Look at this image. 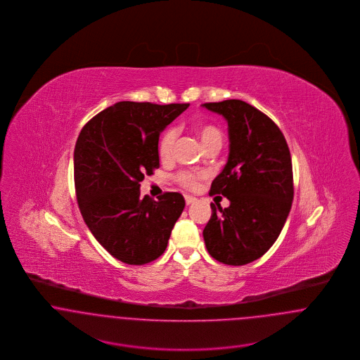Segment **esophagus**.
<instances>
[{"instance_id":"34e87169","label":"esophagus","mask_w":360,"mask_h":360,"mask_svg":"<svg viewBox=\"0 0 360 360\" xmlns=\"http://www.w3.org/2000/svg\"><path fill=\"white\" fill-rule=\"evenodd\" d=\"M197 200L194 198V197H191V195H185V202H186V205H191V204H194Z\"/></svg>"}]
</instances>
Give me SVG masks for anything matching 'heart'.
<instances>
[{
  "mask_svg": "<svg viewBox=\"0 0 360 360\" xmlns=\"http://www.w3.org/2000/svg\"><path fill=\"white\" fill-rule=\"evenodd\" d=\"M195 132L201 140V144L204 148L209 147H221L223 144V132L220 128L212 124H201L195 128ZM176 140V129L169 128L163 132V135L159 139L158 143V154L162 160H167L172 158L174 151V144ZM206 175L204 172H181L176 175V181L186 188H194L201 179H204Z\"/></svg>",
  "mask_w": 360,
  "mask_h": 360,
  "instance_id": "b5f03b06",
  "label": "heart"
}]
</instances>
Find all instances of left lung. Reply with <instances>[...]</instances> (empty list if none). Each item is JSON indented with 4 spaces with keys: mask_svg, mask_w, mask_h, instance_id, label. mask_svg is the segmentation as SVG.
I'll return each mask as SVG.
<instances>
[{
    "mask_svg": "<svg viewBox=\"0 0 360 360\" xmlns=\"http://www.w3.org/2000/svg\"><path fill=\"white\" fill-rule=\"evenodd\" d=\"M202 106L228 121L229 134L228 162L209 194L231 204H210L206 250L224 264L243 266L263 257L286 223L294 195L290 151L278 125L255 106L241 100Z\"/></svg>",
    "mask_w": 360,
    "mask_h": 360,
    "instance_id": "1",
    "label": "left lung"
}]
</instances>
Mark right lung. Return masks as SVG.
<instances>
[{
  "label": "right lung",
  "mask_w": 360,
  "mask_h": 360,
  "mask_svg": "<svg viewBox=\"0 0 360 360\" xmlns=\"http://www.w3.org/2000/svg\"><path fill=\"white\" fill-rule=\"evenodd\" d=\"M188 103L121 101L82 128L74 150V184L81 214L93 236L127 264L160 257L185 200L165 193L158 201L140 195L144 175L159 167L160 132Z\"/></svg>",
  "instance_id": "obj_1"
}]
</instances>
